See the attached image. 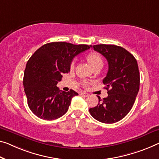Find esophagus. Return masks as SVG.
Listing matches in <instances>:
<instances>
[{"label": "esophagus", "mask_w": 159, "mask_h": 159, "mask_svg": "<svg viewBox=\"0 0 159 159\" xmlns=\"http://www.w3.org/2000/svg\"><path fill=\"white\" fill-rule=\"evenodd\" d=\"M80 94L82 95V96H84V97H88V96H89V94L87 93V92H80Z\"/></svg>", "instance_id": "1"}]
</instances>
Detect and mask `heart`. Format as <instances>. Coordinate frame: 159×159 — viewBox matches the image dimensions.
Instances as JSON below:
<instances>
[{
    "label": "heart",
    "instance_id": "1",
    "mask_svg": "<svg viewBox=\"0 0 159 159\" xmlns=\"http://www.w3.org/2000/svg\"><path fill=\"white\" fill-rule=\"evenodd\" d=\"M87 60L88 61V62L89 63V65H91L92 67H94L95 66L98 65H102V62H103L101 55L96 52H92L89 53L87 56ZM74 62H72L71 63V67H74Z\"/></svg>",
    "mask_w": 159,
    "mask_h": 159
}]
</instances>
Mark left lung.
<instances>
[{"label":"left lung","mask_w":159,"mask_h":159,"mask_svg":"<svg viewBox=\"0 0 159 159\" xmlns=\"http://www.w3.org/2000/svg\"><path fill=\"white\" fill-rule=\"evenodd\" d=\"M92 48L108 62V72L103 80L108 97L102 100L98 96L99 104L90 108L89 113L102 123H115L127 115L137 96L140 84L137 62L120 46L101 44Z\"/></svg>","instance_id":"1"}]
</instances>
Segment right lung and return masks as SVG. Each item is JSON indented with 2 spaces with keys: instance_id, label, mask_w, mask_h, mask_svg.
<instances>
[{
  "instance_id": "add662e5",
  "label": "right lung",
  "mask_w": 159,
  "mask_h": 159,
  "mask_svg": "<svg viewBox=\"0 0 159 159\" xmlns=\"http://www.w3.org/2000/svg\"><path fill=\"white\" fill-rule=\"evenodd\" d=\"M91 45H73L65 42L47 43L37 50L27 62L23 86L31 111L44 120H54L67 111L74 90L62 92L57 84L63 73L70 72L75 56Z\"/></svg>"
}]
</instances>
